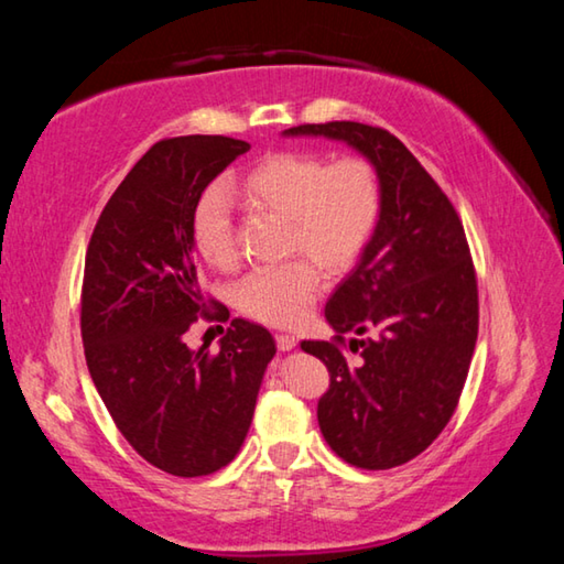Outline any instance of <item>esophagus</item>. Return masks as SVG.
I'll return each mask as SVG.
<instances>
[{"label": "esophagus", "mask_w": 564, "mask_h": 564, "mask_svg": "<svg viewBox=\"0 0 564 564\" xmlns=\"http://www.w3.org/2000/svg\"><path fill=\"white\" fill-rule=\"evenodd\" d=\"M275 346H279V350H291L299 346V338L291 336V333H275Z\"/></svg>", "instance_id": "obj_1"}]
</instances>
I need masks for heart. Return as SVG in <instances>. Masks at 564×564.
Wrapping results in <instances>:
<instances>
[{
    "instance_id": "1",
    "label": "heart",
    "mask_w": 564,
    "mask_h": 564,
    "mask_svg": "<svg viewBox=\"0 0 564 564\" xmlns=\"http://www.w3.org/2000/svg\"><path fill=\"white\" fill-rule=\"evenodd\" d=\"M236 191L256 212L285 218V253L311 258L330 275L358 263L383 212V181L373 161L362 156L328 161L313 151H275L246 169ZM191 238L206 265L234 269L238 251L224 191L208 188L198 198ZM310 262L299 259L246 275L236 289L238 308L265 326H299L323 289L321 271Z\"/></svg>"
}]
</instances>
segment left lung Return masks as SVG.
Listing matches in <instances>:
<instances>
[{"instance_id":"1","label":"left lung","mask_w":564,"mask_h":564,"mask_svg":"<svg viewBox=\"0 0 564 564\" xmlns=\"http://www.w3.org/2000/svg\"><path fill=\"white\" fill-rule=\"evenodd\" d=\"M285 137L346 141L373 161L383 212L350 275L326 303L333 340H303L330 386L318 425L330 451L362 470L413 460L460 400L477 340V279L451 198L393 133L358 121L301 123ZM343 332L356 361L341 352Z\"/></svg>"}]
</instances>
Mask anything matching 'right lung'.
Returning a JSON list of instances; mask_svg holds the SVG:
<instances>
[{"instance_id": "add662e5", "label": "right lung", "mask_w": 564, "mask_h": 564, "mask_svg": "<svg viewBox=\"0 0 564 564\" xmlns=\"http://www.w3.org/2000/svg\"><path fill=\"white\" fill-rule=\"evenodd\" d=\"M251 144L231 137L156 141L104 206L84 261L82 340L119 433L176 477L221 470L241 451L273 336L234 318L218 352L188 350L212 316L191 224L204 188ZM224 313L221 303H214Z\"/></svg>"}]
</instances>
